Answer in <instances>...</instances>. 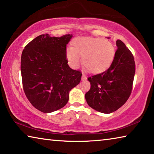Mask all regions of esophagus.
Masks as SVG:
<instances>
[{
    "mask_svg": "<svg viewBox=\"0 0 154 154\" xmlns=\"http://www.w3.org/2000/svg\"><path fill=\"white\" fill-rule=\"evenodd\" d=\"M87 80V76L85 75V74H82V80Z\"/></svg>",
    "mask_w": 154,
    "mask_h": 154,
    "instance_id": "1",
    "label": "esophagus"
}]
</instances>
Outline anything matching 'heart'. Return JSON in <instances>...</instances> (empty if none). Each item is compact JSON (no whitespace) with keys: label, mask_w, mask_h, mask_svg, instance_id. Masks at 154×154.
Listing matches in <instances>:
<instances>
[{"label":"heart","mask_w":154,"mask_h":154,"mask_svg":"<svg viewBox=\"0 0 154 154\" xmlns=\"http://www.w3.org/2000/svg\"><path fill=\"white\" fill-rule=\"evenodd\" d=\"M114 45L109 40L101 37H76L72 42V48L65 52L70 66L74 69L81 62L92 73L104 72L112 64L115 57Z\"/></svg>","instance_id":"obj_1"}]
</instances>
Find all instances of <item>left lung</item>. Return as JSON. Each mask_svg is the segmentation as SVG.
I'll return each mask as SVG.
<instances>
[{
    "label": "left lung",
    "mask_w": 154,
    "mask_h": 154,
    "mask_svg": "<svg viewBox=\"0 0 154 154\" xmlns=\"http://www.w3.org/2000/svg\"><path fill=\"white\" fill-rule=\"evenodd\" d=\"M117 50L112 64L105 72L89 77L91 88L85 94L88 105L109 114L126 102L132 92L135 74L134 57L124 43L116 42Z\"/></svg>",
    "instance_id": "left-lung-1"
}]
</instances>
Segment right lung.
<instances>
[{
    "instance_id": "obj_1",
    "label": "right lung",
    "mask_w": 154,
    "mask_h": 154,
    "mask_svg": "<svg viewBox=\"0 0 154 154\" xmlns=\"http://www.w3.org/2000/svg\"><path fill=\"white\" fill-rule=\"evenodd\" d=\"M68 34L50 37L43 34L29 43L21 57V74L24 94L37 110L50 113L64 107L69 93L79 85L82 74L67 64Z\"/></svg>"
}]
</instances>
